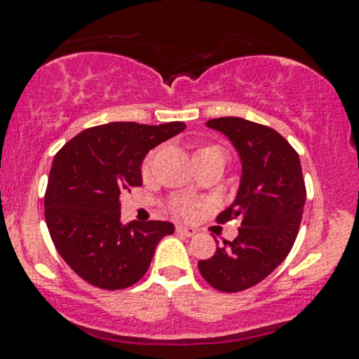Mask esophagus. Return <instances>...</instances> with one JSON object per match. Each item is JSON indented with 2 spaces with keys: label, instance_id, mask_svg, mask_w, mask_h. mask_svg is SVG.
<instances>
[{
  "label": "esophagus",
  "instance_id": "34e87169",
  "mask_svg": "<svg viewBox=\"0 0 359 359\" xmlns=\"http://www.w3.org/2000/svg\"><path fill=\"white\" fill-rule=\"evenodd\" d=\"M177 232L182 236H187V237H192L196 236V229L194 227H185V226H177Z\"/></svg>",
  "mask_w": 359,
  "mask_h": 359
}]
</instances>
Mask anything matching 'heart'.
<instances>
[{"mask_svg":"<svg viewBox=\"0 0 359 359\" xmlns=\"http://www.w3.org/2000/svg\"><path fill=\"white\" fill-rule=\"evenodd\" d=\"M198 152H219V154L224 155L222 149H221V147H217V145L204 147V149H201V150H198ZM152 161H154V154H150L149 157L145 158L144 167H142V172H144V175H149L150 174V168H152ZM175 210H177V212H180V214H187L189 212V207L185 205V204H177L175 205Z\"/></svg>","mask_w":359,"mask_h":359,"instance_id":"obj_1","label":"heart"}]
</instances>
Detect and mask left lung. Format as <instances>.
Returning a JSON list of instances; mask_svg holds the SVG:
<instances>
[{
	"instance_id": "left-lung-1",
	"label": "left lung",
	"mask_w": 359,
	"mask_h": 359,
	"mask_svg": "<svg viewBox=\"0 0 359 359\" xmlns=\"http://www.w3.org/2000/svg\"><path fill=\"white\" fill-rule=\"evenodd\" d=\"M231 140L241 161L236 198L217 215L219 222L241 217L239 236L215 248L198 271L210 286L237 292L267 278L294 244L306 187L299 155L280 133L241 116H221L205 123Z\"/></svg>"
}]
</instances>
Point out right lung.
<instances>
[{"mask_svg":"<svg viewBox=\"0 0 359 359\" xmlns=\"http://www.w3.org/2000/svg\"><path fill=\"white\" fill-rule=\"evenodd\" d=\"M184 122H110L86 128L55 155L45 194V219L63 261L86 283L125 289L144 278L170 222L120 221V196L142 185V163Z\"/></svg>","mask_w":359,"mask_h":359,"instance_id":"1","label":"right lung"}]
</instances>
